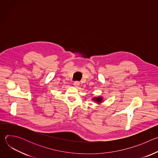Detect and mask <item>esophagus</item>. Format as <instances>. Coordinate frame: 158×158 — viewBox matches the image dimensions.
<instances>
[{"label":"esophagus","mask_w":158,"mask_h":158,"mask_svg":"<svg viewBox=\"0 0 158 158\" xmlns=\"http://www.w3.org/2000/svg\"><path fill=\"white\" fill-rule=\"evenodd\" d=\"M79 84H80V82L79 81H75L74 83V85L75 87H78L79 85Z\"/></svg>","instance_id":"obj_1"}]
</instances>
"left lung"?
Returning a JSON list of instances; mask_svg holds the SVG:
<instances>
[{
  "instance_id": "obj_1",
  "label": "left lung",
  "mask_w": 158,
  "mask_h": 158,
  "mask_svg": "<svg viewBox=\"0 0 158 158\" xmlns=\"http://www.w3.org/2000/svg\"><path fill=\"white\" fill-rule=\"evenodd\" d=\"M93 100L94 101L96 102L98 104H100V103H101V102H102L103 98H102V97H101V96L95 97V98H94L93 99Z\"/></svg>"
}]
</instances>
